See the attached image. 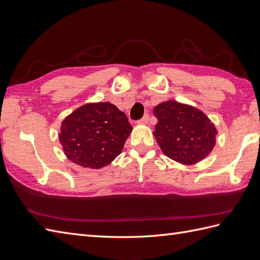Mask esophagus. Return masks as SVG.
Returning <instances> with one entry per match:
<instances>
[{
  "label": "esophagus",
  "mask_w": 260,
  "mask_h": 260,
  "mask_svg": "<svg viewBox=\"0 0 260 260\" xmlns=\"http://www.w3.org/2000/svg\"><path fill=\"white\" fill-rule=\"evenodd\" d=\"M148 121H149V115H148V114H145V115L143 116V118L139 119V121H138L137 123H138V124H147Z\"/></svg>",
  "instance_id": "34e87169"
}]
</instances>
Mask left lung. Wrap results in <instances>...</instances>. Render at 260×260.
<instances>
[{
	"label": "left lung",
	"instance_id": "obj_1",
	"mask_svg": "<svg viewBox=\"0 0 260 260\" xmlns=\"http://www.w3.org/2000/svg\"><path fill=\"white\" fill-rule=\"evenodd\" d=\"M154 135L164 154L183 165H193L208 156L216 143L217 131L210 118L193 106L177 101L155 106Z\"/></svg>",
	"mask_w": 260,
	"mask_h": 260
}]
</instances>
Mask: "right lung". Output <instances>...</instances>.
<instances>
[{
  "label": "right lung",
  "mask_w": 260,
  "mask_h": 260,
  "mask_svg": "<svg viewBox=\"0 0 260 260\" xmlns=\"http://www.w3.org/2000/svg\"><path fill=\"white\" fill-rule=\"evenodd\" d=\"M133 127L127 116L110 102L89 103L67 116L59 139L67 158L85 168L99 169L121 154Z\"/></svg>",
  "instance_id": "1"
}]
</instances>
